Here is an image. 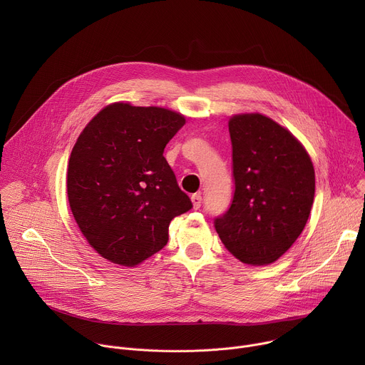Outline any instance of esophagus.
Masks as SVG:
<instances>
[{
    "instance_id": "esophagus-1",
    "label": "esophagus",
    "mask_w": 365,
    "mask_h": 365,
    "mask_svg": "<svg viewBox=\"0 0 365 365\" xmlns=\"http://www.w3.org/2000/svg\"><path fill=\"white\" fill-rule=\"evenodd\" d=\"M190 199H192V203H193V207H195V210H199L200 205H202V193H200V192L193 193Z\"/></svg>"
}]
</instances>
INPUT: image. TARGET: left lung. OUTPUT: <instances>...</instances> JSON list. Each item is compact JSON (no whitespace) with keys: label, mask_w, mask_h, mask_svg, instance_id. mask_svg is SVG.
Instances as JSON below:
<instances>
[{"label":"left lung","mask_w":365,"mask_h":365,"mask_svg":"<svg viewBox=\"0 0 365 365\" xmlns=\"http://www.w3.org/2000/svg\"><path fill=\"white\" fill-rule=\"evenodd\" d=\"M228 128L235 190L230 210L215 218V230L240 262L272 264L307 222L315 196L314 165L299 140L266 115H234Z\"/></svg>","instance_id":"1"}]
</instances>
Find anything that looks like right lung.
Here are the masks:
<instances>
[{
	"mask_svg": "<svg viewBox=\"0 0 365 365\" xmlns=\"http://www.w3.org/2000/svg\"><path fill=\"white\" fill-rule=\"evenodd\" d=\"M185 117L160 107L115 102L78 137L68 166V199L91 247L134 267L160 251L170 221L192 207L163 151Z\"/></svg>",
	"mask_w": 365,
	"mask_h": 365,
	"instance_id": "obj_1",
	"label": "right lung"
}]
</instances>
